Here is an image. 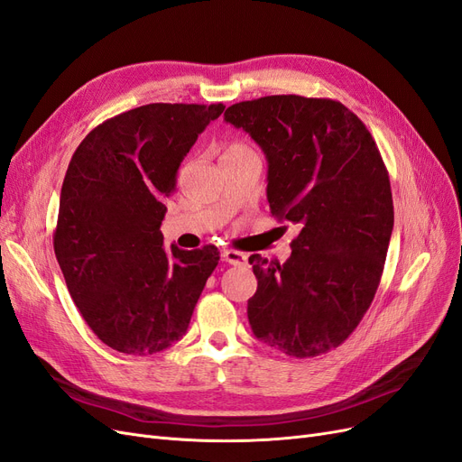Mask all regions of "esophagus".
Returning a JSON list of instances; mask_svg holds the SVG:
<instances>
[{"label":"esophagus","instance_id":"esophagus-1","mask_svg":"<svg viewBox=\"0 0 462 462\" xmlns=\"http://www.w3.org/2000/svg\"><path fill=\"white\" fill-rule=\"evenodd\" d=\"M221 258L233 263V265H243L246 263V254L239 253V250H233V248H223L221 250Z\"/></svg>","mask_w":462,"mask_h":462}]
</instances>
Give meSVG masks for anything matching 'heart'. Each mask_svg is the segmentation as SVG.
<instances>
[{"mask_svg":"<svg viewBox=\"0 0 462 462\" xmlns=\"http://www.w3.org/2000/svg\"><path fill=\"white\" fill-rule=\"evenodd\" d=\"M223 153H254V150L245 143H233L226 148V152H223Z\"/></svg>","mask_w":462,"mask_h":462,"instance_id":"obj_1","label":"heart"}]
</instances>
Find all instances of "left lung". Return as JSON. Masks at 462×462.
Segmentation results:
<instances>
[{
  "mask_svg": "<svg viewBox=\"0 0 462 462\" xmlns=\"http://www.w3.org/2000/svg\"><path fill=\"white\" fill-rule=\"evenodd\" d=\"M226 121L268 158L272 214L299 226L285 263L253 254L248 321L260 341L297 358L351 335L374 300L393 231L389 173L366 125L329 97L263 96Z\"/></svg>",
  "mask_w": 462,
  "mask_h": 462,
  "instance_id": "8db88e82",
  "label": "left lung"
}]
</instances>
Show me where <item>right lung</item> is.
Instances as JSON below:
<instances>
[{
  "mask_svg": "<svg viewBox=\"0 0 462 462\" xmlns=\"http://www.w3.org/2000/svg\"><path fill=\"white\" fill-rule=\"evenodd\" d=\"M223 104H148L92 129L69 162L53 250L88 328L114 351L146 356L187 333L214 245L163 246L165 199Z\"/></svg>",
  "mask_w": 462,
  "mask_h": 462,
  "instance_id": "add662e5",
  "label": "right lung"
}]
</instances>
